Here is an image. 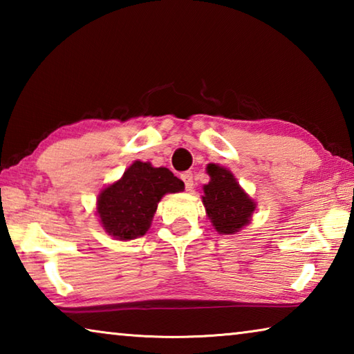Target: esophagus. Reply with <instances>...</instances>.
<instances>
[{
	"instance_id": "esophagus-1",
	"label": "esophagus",
	"mask_w": 354,
	"mask_h": 354,
	"mask_svg": "<svg viewBox=\"0 0 354 354\" xmlns=\"http://www.w3.org/2000/svg\"><path fill=\"white\" fill-rule=\"evenodd\" d=\"M181 178H183V181L185 184V190L194 189V175H192L190 171H185Z\"/></svg>"
}]
</instances>
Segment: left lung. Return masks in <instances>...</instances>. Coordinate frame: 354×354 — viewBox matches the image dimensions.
<instances>
[{
    "label": "left lung",
    "mask_w": 354,
    "mask_h": 354,
    "mask_svg": "<svg viewBox=\"0 0 354 354\" xmlns=\"http://www.w3.org/2000/svg\"><path fill=\"white\" fill-rule=\"evenodd\" d=\"M206 171L211 181L203 185L201 198L207 217L218 234H236L251 221L256 203L225 167L207 164Z\"/></svg>",
    "instance_id": "obj_1"
}]
</instances>
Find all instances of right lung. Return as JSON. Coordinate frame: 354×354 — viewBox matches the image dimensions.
<instances>
[{
    "mask_svg": "<svg viewBox=\"0 0 354 354\" xmlns=\"http://www.w3.org/2000/svg\"><path fill=\"white\" fill-rule=\"evenodd\" d=\"M183 190L184 183L169 169L136 160L118 181L101 190L97 200L100 223L118 241L137 239L151 226L160 198Z\"/></svg>",
    "mask_w": 354,
    "mask_h": 354,
    "instance_id": "add662e5",
    "label": "right lung"
}]
</instances>
